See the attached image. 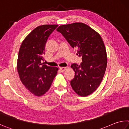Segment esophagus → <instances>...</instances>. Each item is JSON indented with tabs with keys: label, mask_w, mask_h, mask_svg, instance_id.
<instances>
[{
	"label": "esophagus",
	"mask_w": 129,
	"mask_h": 129,
	"mask_svg": "<svg viewBox=\"0 0 129 129\" xmlns=\"http://www.w3.org/2000/svg\"><path fill=\"white\" fill-rule=\"evenodd\" d=\"M60 69L61 72H64L65 71H66V70L67 69V67H60Z\"/></svg>",
	"instance_id": "esophagus-1"
}]
</instances>
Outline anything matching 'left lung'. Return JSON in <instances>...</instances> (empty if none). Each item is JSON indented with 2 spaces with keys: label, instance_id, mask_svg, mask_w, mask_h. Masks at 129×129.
<instances>
[{
  "label": "left lung",
  "instance_id": "obj_1",
  "mask_svg": "<svg viewBox=\"0 0 129 129\" xmlns=\"http://www.w3.org/2000/svg\"><path fill=\"white\" fill-rule=\"evenodd\" d=\"M56 30L73 48L78 49L77 55L82 57L80 65H71L75 77L71 85L77 94L87 96L99 87L106 71L107 55L104 42L98 32L82 22L61 25Z\"/></svg>",
  "mask_w": 129,
  "mask_h": 129
}]
</instances>
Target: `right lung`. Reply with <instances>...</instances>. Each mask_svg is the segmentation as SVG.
I'll use <instances>...</instances> for the list:
<instances>
[{"mask_svg":"<svg viewBox=\"0 0 129 129\" xmlns=\"http://www.w3.org/2000/svg\"><path fill=\"white\" fill-rule=\"evenodd\" d=\"M57 26L43 25L36 27L23 41L18 52L17 68L20 80L30 92L37 96L47 92L57 73L58 68L41 62L47 40Z\"/></svg>","mask_w":129,"mask_h":129,"instance_id":"right-lung-1","label":"right lung"}]
</instances>
